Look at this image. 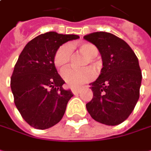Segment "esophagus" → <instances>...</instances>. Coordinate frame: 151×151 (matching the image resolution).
I'll return each instance as SVG.
<instances>
[{"label":"esophagus","mask_w":151,"mask_h":151,"mask_svg":"<svg viewBox=\"0 0 151 151\" xmlns=\"http://www.w3.org/2000/svg\"><path fill=\"white\" fill-rule=\"evenodd\" d=\"M72 92H73V93H74V94H78V93L80 92V89H79V88H72Z\"/></svg>","instance_id":"esophagus-1"}]
</instances>
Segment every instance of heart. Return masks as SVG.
Returning a JSON list of instances; mask_svg holds the SVG:
<instances>
[{"instance_id":"heart-1","label":"heart","mask_w":151,"mask_h":151,"mask_svg":"<svg viewBox=\"0 0 151 151\" xmlns=\"http://www.w3.org/2000/svg\"><path fill=\"white\" fill-rule=\"evenodd\" d=\"M78 48L79 51L87 57L86 64L91 63L95 65L94 58L99 53L97 47L92 44L86 43L80 45ZM71 58L72 47L70 45H64L60 46L56 51L54 56V64L58 69H64L70 63ZM61 74L65 83L72 87H78L93 78V72L90 68H83L79 70L68 68L64 70Z\"/></svg>"}]
</instances>
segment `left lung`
I'll return each mask as SVG.
<instances>
[{"label": "left lung", "instance_id": "obj_1", "mask_svg": "<svg viewBox=\"0 0 151 151\" xmlns=\"http://www.w3.org/2000/svg\"><path fill=\"white\" fill-rule=\"evenodd\" d=\"M84 38L96 46L102 69L91 83L93 97L86 106L93 120L115 126L134 110L140 95L142 72L138 58L124 40L107 32H93Z\"/></svg>", "mask_w": 151, "mask_h": 151}]
</instances>
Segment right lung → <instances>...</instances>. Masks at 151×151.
<instances>
[{
	"label": "right lung",
	"mask_w": 151,
	"mask_h": 151,
	"mask_svg": "<svg viewBox=\"0 0 151 151\" xmlns=\"http://www.w3.org/2000/svg\"><path fill=\"white\" fill-rule=\"evenodd\" d=\"M77 35L47 32L29 41L21 52L11 76L15 104L24 121L37 129H46L60 122L71 90L57 72L54 56L63 44L78 39Z\"/></svg>",
	"instance_id": "1"
}]
</instances>
